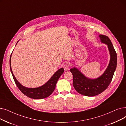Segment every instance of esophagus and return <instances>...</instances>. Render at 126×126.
I'll return each instance as SVG.
<instances>
[{
  "label": "esophagus",
  "instance_id": "1",
  "mask_svg": "<svg viewBox=\"0 0 126 126\" xmlns=\"http://www.w3.org/2000/svg\"><path fill=\"white\" fill-rule=\"evenodd\" d=\"M63 68H64L65 71H67V70H68L69 69V65H68V64H65V65H64Z\"/></svg>",
  "mask_w": 126,
  "mask_h": 126
}]
</instances>
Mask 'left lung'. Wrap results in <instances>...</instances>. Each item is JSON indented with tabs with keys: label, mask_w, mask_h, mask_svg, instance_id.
I'll use <instances>...</instances> for the list:
<instances>
[{
	"label": "left lung",
	"mask_w": 126,
	"mask_h": 126,
	"mask_svg": "<svg viewBox=\"0 0 126 126\" xmlns=\"http://www.w3.org/2000/svg\"><path fill=\"white\" fill-rule=\"evenodd\" d=\"M101 42L107 46L110 60L106 70L96 79L86 77L76 67L70 69L73 76V85L79 94L87 96H94L101 94L110 84L117 66V54L110 39L106 35H99Z\"/></svg>",
	"instance_id": "1"
}]
</instances>
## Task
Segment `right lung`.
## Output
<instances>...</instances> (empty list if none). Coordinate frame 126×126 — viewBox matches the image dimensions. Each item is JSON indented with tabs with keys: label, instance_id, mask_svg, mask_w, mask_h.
<instances>
[{
	"label": "right lung",
	"instance_id": "obj_1",
	"mask_svg": "<svg viewBox=\"0 0 126 126\" xmlns=\"http://www.w3.org/2000/svg\"><path fill=\"white\" fill-rule=\"evenodd\" d=\"M18 41L17 42V43L18 42ZM17 43H16V44H17ZM12 53L11 54L10 58V70L11 72L12 73L14 80L15 82V84L17 85L19 90L22 92L24 95L29 97V98H32V99H43V98H45L49 96L52 93V92L54 91V89H55L56 84L58 79L64 72L63 68H61L60 69H58L57 72L53 75V76L50 78V79L44 85L39 87H35V88L27 87L22 85L16 79L15 77L14 76L12 70L11 68V59Z\"/></svg>",
	"mask_w": 126,
	"mask_h": 126
}]
</instances>
